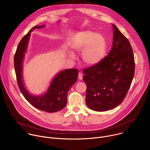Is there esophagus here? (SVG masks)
<instances>
[{
	"label": "esophagus",
	"mask_w": 150,
	"mask_h": 150,
	"mask_svg": "<svg viewBox=\"0 0 150 150\" xmlns=\"http://www.w3.org/2000/svg\"><path fill=\"white\" fill-rule=\"evenodd\" d=\"M82 77H83L82 74L79 72V74H78V79H79V80H82Z\"/></svg>",
	"instance_id": "1"
}]
</instances>
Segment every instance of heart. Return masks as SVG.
Instances as JSON below:
<instances>
[{"label": "heart", "instance_id": "obj_1", "mask_svg": "<svg viewBox=\"0 0 150 150\" xmlns=\"http://www.w3.org/2000/svg\"><path fill=\"white\" fill-rule=\"evenodd\" d=\"M71 47L75 52H82V60L85 65L94 66L104 59L108 45L105 38L102 34L83 31L78 32L73 37ZM68 55L72 59L75 58V54L72 52H69Z\"/></svg>", "mask_w": 150, "mask_h": 150}]
</instances>
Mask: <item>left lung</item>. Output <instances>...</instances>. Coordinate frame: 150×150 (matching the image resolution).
<instances>
[{"instance_id": "obj_1", "label": "left lung", "mask_w": 150, "mask_h": 150, "mask_svg": "<svg viewBox=\"0 0 150 150\" xmlns=\"http://www.w3.org/2000/svg\"><path fill=\"white\" fill-rule=\"evenodd\" d=\"M112 47L101 62L85 69L83 80L87 84L85 102L94 111L113 109L124 100L135 73V60L130 42L112 24Z\"/></svg>"}]
</instances>
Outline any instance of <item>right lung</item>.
<instances>
[{
    "mask_svg": "<svg viewBox=\"0 0 150 150\" xmlns=\"http://www.w3.org/2000/svg\"><path fill=\"white\" fill-rule=\"evenodd\" d=\"M45 27V25L34 27L21 39L14 56V67L18 86L25 98L35 108L53 113L61 110L67 105L68 93L77 81L78 70L68 69L59 72L53 78L47 91L41 95L32 94L27 90L23 76L25 54L27 53L31 33L35 28Z\"/></svg>",
    "mask_w": 150,
    "mask_h": 150,
    "instance_id": "add662e5",
    "label": "right lung"
}]
</instances>
